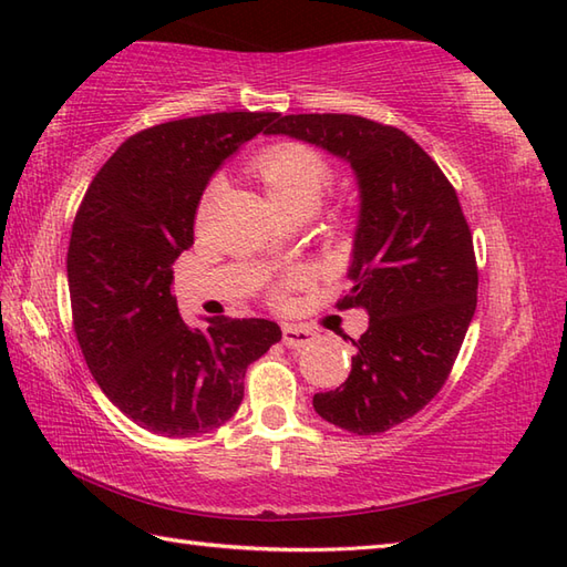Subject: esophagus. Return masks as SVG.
<instances>
[{
    "mask_svg": "<svg viewBox=\"0 0 567 567\" xmlns=\"http://www.w3.org/2000/svg\"><path fill=\"white\" fill-rule=\"evenodd\" d=\"M315 339H317V333L305 329V327H295V323H285L282 327V343L287 348H305Z\"/></svg>",
    "mask_w": 567,
    "mask_h": 567,
    "instance_id": "esophagus-1",
    "label": "esophagus"
}]
</instances>
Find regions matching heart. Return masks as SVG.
<instances>
[{
    "mask_svg": "<svg viewBox=\"0 0 567 567\" xmlns=\"http://www.w3.org/2000/svg\"><path fill=\"white\" fill-rule=\"evenodd\" d=\"M256 175L282 216L315 212L331 185V167L305 143H275L260 153Z\"/></svg>",
    "mask_w": 567,
    "mask_h": 567,
    "instance_id": "heart-1",
    "label": "heart"
}]
</instances>
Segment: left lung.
Here are the masks:
<instances>
[{"mask_svg": "<svg viewBox=\"0 0 567 567\" xmlns=\"http://www.w3.org/2000/svg\"><path fill=\"white\" fill-rule=\"evenodd\" d=\"M265 134L329 151L351 165L360 212L339 309L368 311L351 375L315 394L329 424L375 436L439 394L477 307L473 236L453 185L404 131L353 114L277 116Z\"/></svg>", "mask_w": 567, "mask_h": 567, "instance_id": "obj_1", "label": "left lung"}]
</instances>
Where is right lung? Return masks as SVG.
I'll return each mask as SVG.
<instances>
[{
  "mask_svg": "<svg viewBox=\"0 0 567 567\" xmlns=\"http://www.w3.org/2000/svg\"><path fill=\"white\" fill-rule=\"evenodd\" d=\"M277 116L219 112L138 131L84 192L68 248L72 323L92 378L141 429L167 439L219 429L244 400L248 365L282 339L268 319L192 329L171 292L209 177Z\"/></svg>",
  "mask_w": 567,
  "mask_h": 567,
  "instance_id": "obj_1",
  "label": "right lung"
}]
</instances>
